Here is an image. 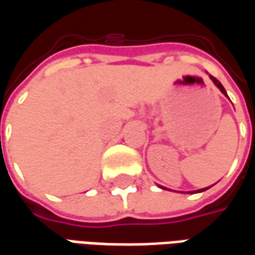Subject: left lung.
<instances>
[{
    "mask_svg": "<svg viewBox=\"0 0 255 255\" xmlns=\"http://www.w3.org/2000/svg\"><path fill=\"white\" fill-rule=\"evenodd\" d=\"M210 79H212V80H213V83L216 84V86H217V87H219L220 91H221V93H223V94H224V95H227V91H225V89H224V87H223V84L220 83L219 80H217V79H216V78H213V76H210ZM227 97H228V95H227ZM208 188H210V187L202 188V190H198L197 192H202V191H205V190H208Z\"/></svg>",
    "mask_w": 255,
    "mask_h": 255,
    "instance_id": "8db88e82",
    "label": "left lung"
}]
</instances>
